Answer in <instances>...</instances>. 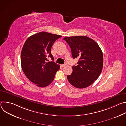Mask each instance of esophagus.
<instances>
[{"instance_id": "obj_1", "label": "esophagus", "mask_w": 126, "mask_h": 126, "mask_svg": "<svg viewBox=\"0 0 126 126\" xmlns=\"http://www.w3.org/2000/svg\"><path fill=\"white\" fill-rule=\"evenodd\" d=\"M67 65V63H65L64 64H63V65H62L61 66H62V67H65V66H66Z\"/></svg>"}]
</instances>
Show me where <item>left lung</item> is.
<instances>
[{"label": "left lung", "mask_w": 126, "mask_h": 126, "mask_svg": "<svg viewBox=\"0 0 126 126\" xmlns=\"http://www.w3.org/2000/svg\"><path fill=\"white\" fill-rule=\"evenodd\" d=\"M70 46L72 57L79 58L77 66H73V72L67 76L69 83L81 89L93 84L100 76L103 65V55L99 46L86 36L63 38Z\"/></svg>", "instance_id": "8db88e82"}]
</instances>
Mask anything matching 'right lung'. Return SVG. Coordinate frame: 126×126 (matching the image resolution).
I'll list each match as a JSON object with an SVG mask.
<instances>
[{
    "label": "right lung",
    "instance_id": "add662e5",
    "mask_svg": "<svg viewBox=\"0 0 126 126\" xmlns=\"http://www.w3.org/2000/svg\"><path fill=\"white\" fill-rule=\"evenodd\" d=\"M61 36L40 32L28 37L24 44L21 53L22 69L28 79L37 86L45 87L50 84L60 69L54 62L46 61L47 56L54 60L51 47Z\"/></svg>",
    "mask_w": 126,
    "mask_h": 126
}]
</instances>
